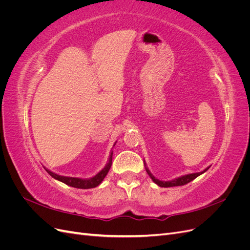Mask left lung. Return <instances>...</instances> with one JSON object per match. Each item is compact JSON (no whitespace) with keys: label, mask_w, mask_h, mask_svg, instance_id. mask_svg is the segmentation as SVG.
I'll use <instances>...</instances> for the list:
<instances>
[{"label":"left lung","mask_w":250,"mask_h":250,"mask_svg":"<svg viewBox=\"0 0 250 250\" xmlns=\"http://www.w3.org/2000/svg\"><path fill=\"white\" fill-rule=\"evenodd\" d=\"M144 165H145V169H146V172L148 173V175L150 176V178L153 180V183L156 184L157 186H160L162 188H170V187H177V186H184V185H187L188 183H191L192 180H194L196 177H198L199 175H201V174H203L206 171L208 170L209 167H208L207 169H204L203 171L201 172H198V173H192V174H187V175H183L180 177H177V178H174L172 180H168V181H164V180H160L157 179L156 177L153 176V174L150 172V170L148 169L147 165H146V162L145 160H144Z\"/></svg>","instance_id":"1"}]
</instances>
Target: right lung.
I'll return each instance as SVG.
<instances>
[{"instance_id":"add662e5","label":"right lung","mask_w":250,"mask_h":250,"mask_svg":"<svg viewBox=\"0 0 250 250\" xmlns=\"http://www.w3.org/2000/svg\"><path fill=\"white\" fill-rule=\"evenodd\" d=\"M116 143H115V145H116ZM115 145H113V146H115ZM111 163H112V150L110 151L108 162H107L106 165H105V167L99 173H97L95 176L90 177V178H84V179L78 178V177H70V176L58 175V174L48 170L47 168H44V169H46V171L50 174V175L53 178L62 181V183H63L67 186L73 187V188H96V187L99 186L103 181V179L105 178V176L107 175V173H108V171L111 167Z\"/></svg>"}]
</instances>
